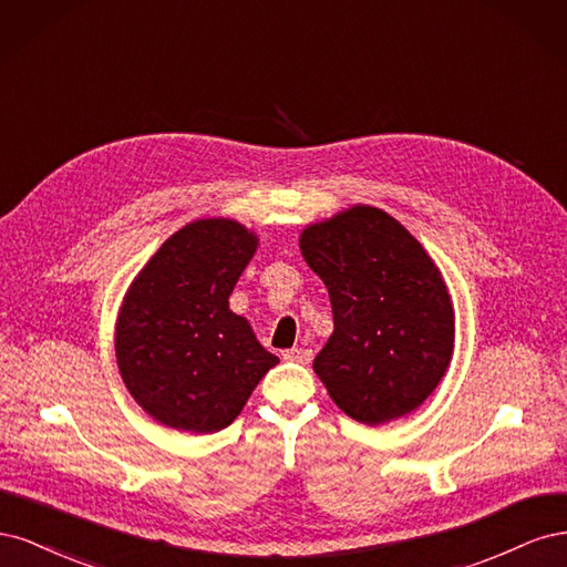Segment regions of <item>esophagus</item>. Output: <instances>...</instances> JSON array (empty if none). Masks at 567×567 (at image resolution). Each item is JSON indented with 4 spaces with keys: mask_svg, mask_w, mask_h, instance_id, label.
<instances>
[{
    "mask_svg": "<svg viewBox=\"0 0 567 567\" xmlns=\"http://www.w3.org/2000/svg\"><path fill=\"white\" fill-rule=\"evenodd\" d=\"M284 359H290V362H300V364H310L312 362V350L290 348V350H284Z\"/></svg>",
    "mask_w": 567,
    "mask_h": 567,
    "instance_id": "1",
    "label": "esophagus"
}]
</instances>
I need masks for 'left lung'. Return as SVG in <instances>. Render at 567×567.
Here are the masks:
<instances>
[{
  "label": "left lung",
  "mask_w": 567,
  "mask_h": 567,
  "mask_svg": "<svg viewBox=\"0 0 567 567\" xmlns=\"http://www.w3.org/2000/svg\"><path fill=\"white\" fill-rule=\"evenodd\" d=\"M300 250L331 298L333 333L315 357L331 400L367 425L411 414L454 352V307L431 255L371 205L302 229Z\"/></svg>",
  "instance_id": "1"
}]
</instances>
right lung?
Listing matches in <instances>:
<instances>
[{
  "instance_id": "obj_1",
  "label": "right lung",
  "mask_w": 567,
  "mask_h": 567,
  "mask_svg": "<svg viewBox=\"0 0 567 567\" xmlns=\"http://www.w3.org/2000/svg\"><path fill=\"white\" fill-rule=\"evenodd\" d=\"M255 250L257 234L236 219H196L169 236L127 288L115 323L117 369L158 423L217 433L279 364L248 319L229 310Z\"/></svg>"
}]
</instances>
